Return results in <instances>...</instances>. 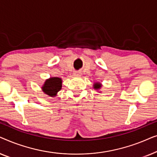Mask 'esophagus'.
<instances>
[{
    "instance_id": "1",
    "label": "esophagus",
    "mask_w": 157,
    "mask_h": 157,
    "mask_svg": "<svg viewBox=\"0 0 157 157\" xmlns=\"http://www.w3.org/2000/svg\"><path fill=\"white\" fill-rule=\"evenodd\" d=\"M81 72H80V71H75L74 72V75L76 76H81Z\"/></svg>"
}]
</instances>
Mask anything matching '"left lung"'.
I'll list each match as a JSON object with an SVG mask.
<instances>
[{
	"label": "left lung",
	"instance_id": "1",
	"mask_svg": "<svg viewBox=\"0 0 157 157\" xmlns=\"http://www.w3.org/2000/svg\"><path fill=\"white\" fill-rule=\"evenodd\" d=\"M94 89H100L101 88V84L99 83H96L95 84H94Z\"/></svg>",
	"mask_w": 157,
	"mask_h": 157
}]
</instances>
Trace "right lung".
Instances as JSON below:
<instances>
[{"mask_svg": "<svg viewBox=\"0 0 157 157\" xmlns=\"http://www.w3.org/2000/svg\"><path fill=\"white\" fill-rule=\"evenodd\" d=\"M62 81L58 77H53L46 81L44 86L42 87L43 91L47 95L50 96H55L57 92L59 91L62 86Z\"/></svg>", "mask_w": 157, "mask_h": 157, "instance_id": "1", "label": "right lung"}]
</instances>
